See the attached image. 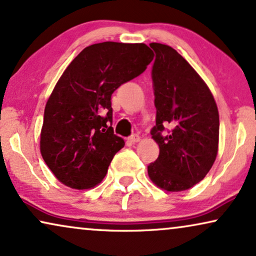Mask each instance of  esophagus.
I'll return each instance as SVG.
<instances>
[{
  "label": "esophagus",
  "mask_w": 256,
  "mask_h": 256,
  "mask_svg": "<svg viewBox=\"0 0 256 256\" xmlns=\"http://www.w3.org/2000/svg\"><path fill=\"white\" fill-rule=\"evenodd\" d=\"M129 140H130L132 144H135V142L140 141L141 138H140V135H138V134H132L130 138H129Z\"/></svg>",
  "instance_id": "1"
}]
</instances>
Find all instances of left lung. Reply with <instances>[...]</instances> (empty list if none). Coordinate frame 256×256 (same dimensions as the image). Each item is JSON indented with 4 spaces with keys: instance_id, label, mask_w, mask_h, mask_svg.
I'll return each instance as SVG.
<instances>
[{
    "instance_id": "8db88e82",
    "label": "left lung",
    "mask_w": 256,
    "mask_h": 256,
    "mask_svg": "<svg viewBox=\"0 0 256 256\" xmlns=\"http://www.w3.org/2000/svg\"><path fill=\"white\" fill-rule=\"evenodd\" d=\"M149 46L155 52L152 80L156 108L150 132L160 154L148 166V175L164 190H186L204 180L216 158L218 107L204 80L175 49Z\"/></svg>"
}]
</instances>
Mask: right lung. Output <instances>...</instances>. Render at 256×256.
<instances>
[{"label":"right lung","instance_id":"obj_1","mask_svg":"<svg viewBox=\"0 0 256 256\" xmlns=\"http://www.w3.org/2000/svg\"><path fill=\"white\" fill-rule=\"evenodd\" d=\"M154 58L144 43L102 42L84 48L56 84L44 108L40 149L56 178L88 189L107 174L124 141L112 127V94Z\"/></svg>","mask_w":256,"mask_h":256}]
</instances>
